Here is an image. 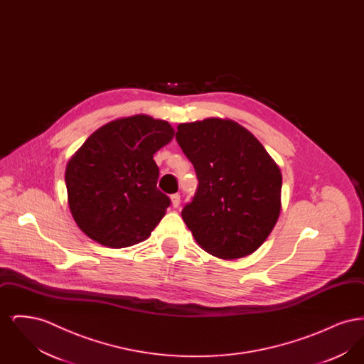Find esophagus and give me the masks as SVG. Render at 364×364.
<instances>
[{
	"label": "esophagus",
	"instance_id": "obj_1",
	"mask_svg": "<svg viewBox=\"0 0 364 364\" xmlns=\"http://www.w3.org/2000/svg\"><path fill=\"white\" fill-rule=\"evenodd\" d=\"M171 200H172V206H173L174 208L180 206V195H178V193H173V195L171 196Z\"/></svg>",
	"mask_w": 364,
	"mask_h": 364
}]
</instances>
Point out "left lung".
<instances>
[{"label":"left lung","instance_id":"1","mask_svg":"<svg viewBox=\"0 0 364 364\" xmlns=\"http://www.w3.org/2000/svg\"><path fill=\"white\" fill-rule=\"evenodd\" d=\"M176 140L199 180L181 211L199 247L221 259L257 251L281 211L282 176L274 159L233 120L178 124Z\"/></svg>","mask_w":364,"mask_h":364}]
</instances>
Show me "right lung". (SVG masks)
I'll return each mask as SVG.
<instances>
[{
  "instance_id": "right-lung-1",
  "label": "right lung",
  "mask_w": 364,
  "mask_h": 364,
  "mask_svg": "<svg viewBox=\"0 0 364 364\" xmlns=\"http://www.w3.org/2000/svg\"><path fill=\"white\" fill-rule=\"evenodd\" d=\"M173 135L169 122L136 114L105 124L72 156L65 169L68 205L90 239L124 248L151 235L171 205L156 188L153 156Z\"/></svg>"
}]
</instances>
